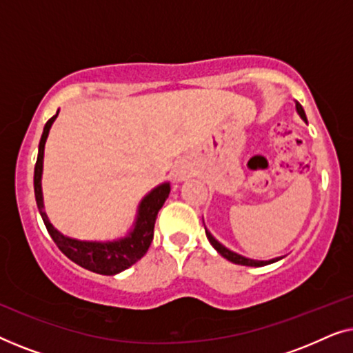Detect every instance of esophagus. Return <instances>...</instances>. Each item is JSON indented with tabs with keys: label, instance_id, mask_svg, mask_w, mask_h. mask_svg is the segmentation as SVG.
Listing matches in <instances>:
<instances>
[{
	"label": "esophagus",
	"instance_id": "34e87169",
	"mask_svg": "<svg viewBox=\"0 0 353 353\" xmlns=\"http://www.w3.org/2000/svg\"><path fill=\"white\" fill-rule=\"evenodd\" d=\"M190 173H191L190 165H188L186 162H180L176 163L175 170H173V176H175L176 181H183L186 176H190Z\"/></svg>",
	"mask_w": 353,
	"mask_h": 353
}]
</instances>
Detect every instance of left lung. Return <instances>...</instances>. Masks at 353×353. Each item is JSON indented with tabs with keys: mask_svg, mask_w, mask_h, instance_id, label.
Returning a JSON list of instances; mask_svg holds the SVG:
<instances>
[{
	"mask_svg": "<svg viewBox=\"0 0 353 353\" xmlns=\"http://www.w3.org/2000/svg\"><path fill=\"white\" fill-rule=\"evenodd\" d=\"M296 110H297V114L301 115V119L303 120V122H307L305 110H303V108L297 103V101H296ZM205 234H207V239H209V243L214 245V249L216 250V252H219L221 257H225L226 260H230V262H233V263L245 265V267H265V265L274 263V262H278V260L283 259V257H276V259H272V260H254V259L244 257V255L236 254V252H233V250H230L228 248H225L223 244L219 243V241H216L214 236H212V233L207 228H205Z\"/></svg>",
	"mask_w": 353,
	"mask_h": 353,
	"instance_id": "1",
	"label": "left lung"
}]
</instances>
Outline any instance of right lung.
I'll use <instances>...</instances> for the list:
<instances>
[{
    "label": "right lung",
    "instance_id": "obj_1",
    "mask_svg": "<svg viewBox=\"0 0 353 353\" xmlns=\"http://www.w3.org/2000/svg\"><path fill=\"white\" fill-rule=\"evenodd\" d=\"M57 114H59V110H57ZM57 114L52 115L46 122L45 128H43L40 144H38L35 175H33V188H35L38 210H40L43 221H45L48 233H50L52 241H54L65 257H69L72 262L90 270V272L112 276V274H117L128 267H132L133 263H137L148 252L154 238V225H156L157 214L162 209L163 202L167 201L168 194H170V183H162V185L156 186L143 197L138 205L137 219H134L132 230L123 238L114 241H81L62 234L59 230H56L51 225L50 219H48L41 191L45 144L48 134H50L51 125L54 123Z\"/></svg>",
    "mask_w": 353,
    "mask_h": 353
}]
</instances>
